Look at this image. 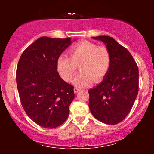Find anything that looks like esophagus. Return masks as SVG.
<instances>
[{"label":"esophagus","mask_w":154,"mask_h":154,"mask_svg":"<svg viewBox=\"0 0 154 154\" xmlns=\"http://www.w3.org/2000/svg\"><path fill=\"white\" fill-rule=\"evenodd\" d=\"M79 91V88H74V92H75V93H77Z\"/></svg>","instance_id":"obj_1"}]
</instances>
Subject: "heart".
<instances>
[{
	"instance_id": "1",
	"label": "heart",
	"mask_w": 154,
	"mask_h": 154,
	"mask_svg": "<svg viewBox=\"0 0 154 154\" xmlns=\"http://www.w3.org/2000/svg\"><path fill=\"white\" fill-rule=\"evenodd\" d=\"M71 58L61 55L57 60V69L61 77L70 82L75 77L78 66L81 70L73 83L77 87H85L103 79L109 71L111 55L105 46H98L90 41L81 42L69 51Z\"/></svg>"
}]
</instances>
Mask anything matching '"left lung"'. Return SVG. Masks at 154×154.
Here are the masks:
<instances>
[{
  "label": "left lung",
  "instance_id": "obj_1",
  "mask_svg": "<svg viewBox=\"0 0 154 154\" xmlns=\"http://www.w3.org/2000/svg\"><path fill=\"white\" fill-rule=\"evenodd\" d=\"M106 45L111 55L109 71L96 87L88 91L89 109L96 119L119 123L132 109L138 93V68L129 51L109 36L93 37Z\"/></svg>",
  "mask_w": 154,
  "mask_h": 154
}]
</instances>
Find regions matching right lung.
<instances>
[{
    "label": "right lung",
    "instance_id": "add662e5",
    "mask_svg": "<svg viewBox=\"0 0 154 154\" xmlns=\"http://www.w3.org/2000/svg\"><path fill=\"white\" fill-rule=\"evenodd\" d=\"M72 43L70 38L41 37L24 50L17 65V85L23 109L44 128L62 125L75 98L74 87L57 72V60Z\"/></svg>",
    "mask_w": 154,
    "mask_h": 154
}]
</instances>
